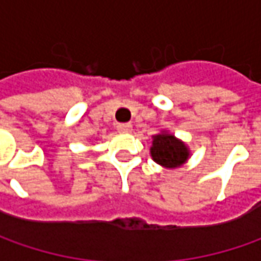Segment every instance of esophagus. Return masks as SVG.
<instances>
[{
  "label": "esophagus",
  "instance_id": "obj_1",
  "mask_svg": "<svg viewBox=\"0 0 261 261\" xmlns=\"http://www.w3.org/2000/svg\"><path fill=\"white\" fill-rule=\"evenodd\" d=\"M117 130H119L120 134H129V132L132 130V125H130V123H119V125H117Z\"/></svg>",
  "mask_w": 261,
  "mask_h": 261
}]
</instances>
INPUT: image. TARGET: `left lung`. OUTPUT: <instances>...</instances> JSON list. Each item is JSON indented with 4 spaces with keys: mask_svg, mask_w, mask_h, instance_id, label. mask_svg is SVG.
Returning <instances> with one entry per match:
<instances>
[{
    "mask_svg": "<svg viewBox=\"0 0 261 261\" xmlns=\"http://www.w3.org/2000/svg\"><path fill=\"white\" fill-rule=\"evenodd\" d=\"M190 155L185 142L168 132H161L152 138L151 156L156 164L166 168H175L185 164Z\"/></svg>",
    "mask_w": 261,
    "mask_h": 261,
    "instance_id": "1",
    "label": "left lung"
}]
</instances>
